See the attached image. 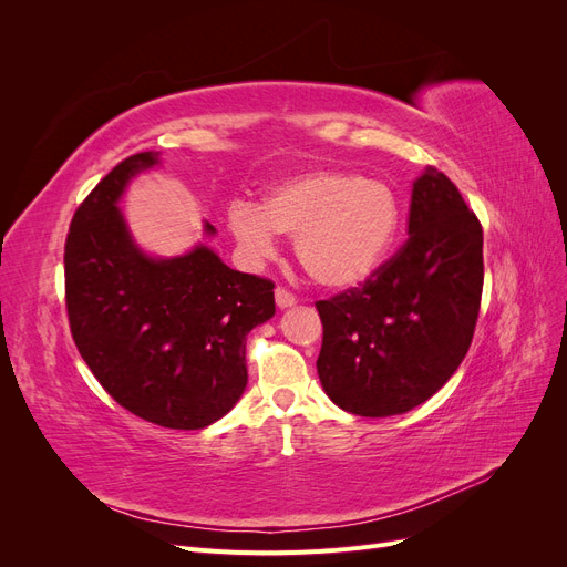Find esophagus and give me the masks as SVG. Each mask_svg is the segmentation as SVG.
I'll return each mask as SVG.
<instances>
[{"instance_id":"1","label":"esophagus","mask_w":567,"mask_h":567,"mask_svg":"<svg viewBox=\"0 0 567 567\" xmlns=\"http://www.w3.org/2000/svg\"><path fill=\"white\" fill-rule=\"evenodd\" d=\"M274 298H277V305L281 307V310H286V307H293V305H296V296L290 293V290H286V288H277V290H274Z\"/></svg>"}]
</instances>
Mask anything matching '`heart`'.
Returning a JSON list of instances; mask_svg holds the SVG:
<instances>
[{
    "label": "heart",
    "instance_id": "heart-1",
    "mask_svg": "<svg viewBox=\"0 0 567 567\" xmlns=\"http://www.w3.org/2000/svg\"><path fill=\"white\" fill-rule=\"evenodd\" d=\"M400 217L390 184L346 169H310L269 188L260 208L234 200L227 225L250 262L277 255V234L293 236L298 262L317 284L352 288L381 267Z\"/></svg>",
    "mask_w": 567,
    "mask_h": 567
}]
</instances>
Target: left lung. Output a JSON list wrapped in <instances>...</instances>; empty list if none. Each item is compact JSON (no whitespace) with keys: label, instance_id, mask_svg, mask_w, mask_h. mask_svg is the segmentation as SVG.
<instances>
[{"label":"left lung","instance_id":"left-lung-1","mask_svg":"<svg viewBox=\"0 0 567 567\" xmlns=\"http://www.w3.org/2000/svg\"><path fill=\"white\" fill-rule=\"evenodd\" d=\"M483 279V227L452 179L425 167L406 244L359 288L317 302L323 392L369 419L433 398L471 348Z\"/></svg>","mask_w":567,"mask_h":567}]
</instances>
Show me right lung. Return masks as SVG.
Wrapping results in <instances>:
<instances>
[{
  "mask_svg": "<svg viewBox=\"0 0 567 567\" xmlns=\"http://www.w3.org/2000/svg\"><path fill=\"white\" fill-rule=\"evenodd\" d=\"M158 156L144 151L117 163L75 210L65 307L82 359L120 406L198 431L241 400L246 336L277 312L274 284L227 267L203 244L179 257H151L134 244L117 200ZM205 234H215L210 221Z\"/></svg>",
  "mask_w": 567,
  "mask_h": 567,
  "instance_id": "right-lung-1",
  "label": "right lung"
}]
</instances>
